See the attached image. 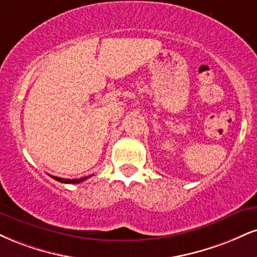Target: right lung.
Returning a JSON list of instances; mask_svg holds the SVG:
<instances>
[{"label": "right lung", "instance_id": "right-lung-1", "mask_svg": "<svg viewBox=\"0 0 257 257\" xmlns=\"http://www.w3.org/2000/svg\"><path fill=\"white\" fill-rule=\"evenodd\" d=\"M52 178L56 179V181L61 182V183H67V184H78L80 182H83L86 181L88 177H91V176H87V177H82V178H78V179H69V178H61V177H56V176H51Z\"/></svg>", "mask_w": 257, "mask_h": 257}]
</instances>
